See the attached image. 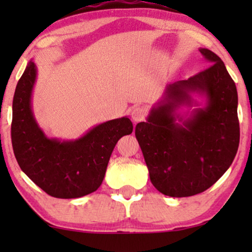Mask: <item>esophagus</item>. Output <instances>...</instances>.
Masks as SVG:
<instances>
[{"label":"esophagus","instance_id":"esophagus-1","mask_svg":"<svg viewBox=\"0 0 252 252\" xmlns=\"http://www.w3.org/2000/svg\"><path fill=\"white\" fill-rule=\"evenodd\" d=\"M147 116V111L143 106L137 105L135 108H133L132 113H130V117H132V120L134 123H139L142 122V120L146 118Z\"/></svg>","mask_w":252,"mask_h":252}]
</instances>
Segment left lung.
<instances>
[{"label":"left lung","instance_id":"left-lung-1","mask_svg":"<svg viewBox=\"0 0 252 252\" xmlns=\"http://www.w3.org/2000/svg\"><path fill=\"white\" fill-rule=\"evenodd\" d=\"M199 51L210 66L168 85L147 122L135 127L151 184L171 197L194 196L216 184L232 165L240 143L235 82L219 56L205 48ZM190 92L205 95L207 105L184 120L175 110L192 104Z\"/></svg>","mask_w":252,"mask_h":252}]
</instances>
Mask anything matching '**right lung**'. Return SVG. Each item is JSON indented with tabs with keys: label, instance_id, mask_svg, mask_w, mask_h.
Instances as JSON below:
<instances>
[{
	"label": "right lung",
	"instance_id": "obj_1",
	"mask_svg": "<svg viewBox=\"0 0 252 252\" xmlns=\"http://www.w3.org/2000/svg\"><path fill=\"white\" fill-rule=\"evenodd\" d=\"M36 79L32 61L17 84L12 102L11 141L20 168L48 195L78 198L97 190L116 143L133 132L127 117L109 120L80 139H49L37 126L31 108Z\"/></svg>",
	"mask_w": 252,
	"mask_h": 252
}]
</instances>
